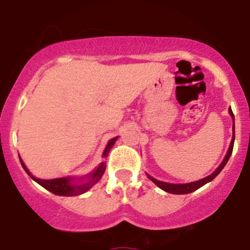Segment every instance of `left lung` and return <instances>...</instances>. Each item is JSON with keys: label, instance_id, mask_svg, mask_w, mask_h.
I'll use <instances>...</instances> for the list:
<instances>
[{"label": "left lung", "instance_id": "left-lung-1", "mask_svg": "<svg viewBox=\"0 0 250 250\" xmlns=\"http://www.w3.org/2000/svg\"><path fill=\"white\" fill-rule=\"evenodd\" d=\"M229 114H230V116L233 118V123H234V114L233 111H231V109H229ZM234 138H235V132H234V124H233V139H231V143H230V146H229L228 149V152H227V155H225L224 160H223L222 164L218 167V169L214 171L213 174H210L209 176H207V178H203L200 179V180H198V182H193V183H188V184H169V183H164V182H160V180H156V179L151 178L150 175L149 179L151 180L154 184L158 185L160 189H163V190H165L167 193H170V194H189L191 193V191H195L196 189H199V188H202L203 185H205L207 183L211 182L214 178H215L218 174L220 173L223 170V167H225V164L228 163L229 158H230L231 152H233V146H234Z\"/></svg>", "mask_w": 250, "mask_h": 250}]
</instances>
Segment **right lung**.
Returning a JSON list of instances; mask_svg holds the SVG:
<instances>
[{"mask_svg": "<svg viewBox=\"0 0 250 250\" xmlns=\"http://www.w3.org/2000/svg\"><path fill=\"white\" fill-rule=\"evenodd\" d=\"M118 140V136L116 138H112L111 140L107 143V145H106L105 150H104V154L103 156H107L109 155V151L110 149L112 147V145L115 144V141ZM20 161H21L22 164V167L25 169L26 173L28 174V175L31 176V178L34 179L35 182L39 183L41 187H43L45 189H47L48 191H51V193L56 194V195H63V196H75V195H80V194H83L86 193V191L89 190V189H91L92 187H94L96 183L99 182L101 179V176H103L104 171H105V163H101L100 165H99V167L95 171H92V173H90L89 175L86 176H83L81 179H86L87 178V180L86 182H83L80 183V184H76V183H72V180L74 179L72 178H59V179H51V180H42V179H39V178H35L32 174L28 171V169L26 167V165L23 164V161L20 159Z\"/></svg>", "mask_w": 250, "mask_h": 250, "instance_id": "obj_1", "label": "right lung"}]
</instances>
